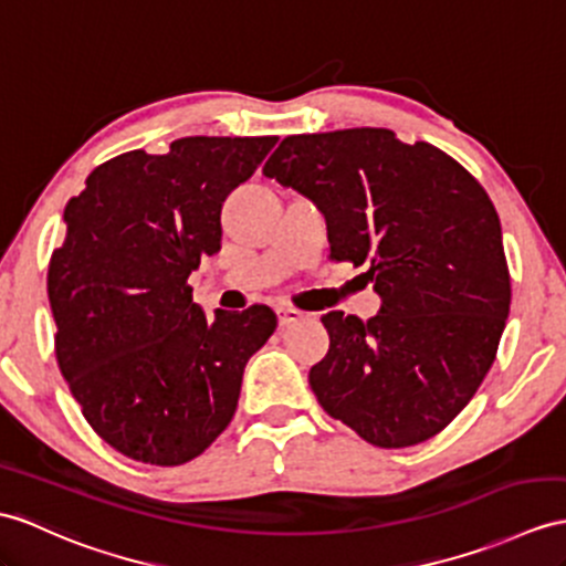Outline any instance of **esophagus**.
I'll use <instances>...</instances> for the list:
<instances>
[{
  "label": "esophagus",
  "instance_id": "obj_1",
  "mask_svg": "<svg viewBox=\"0 0 566 566\" xmlns=\"http://www.w3.org/2000/svg\"><path fill=\"white\" fill-rule=\"evenodd\" d=\"M275 314H279V324L285 328V326H291V324H297L300 319H302V316H305V314H302L300 310H295V307H279V310H275Z\"/></svg>",
  "mask_w": 566,
  "mask_h": 566
}]
</instances>
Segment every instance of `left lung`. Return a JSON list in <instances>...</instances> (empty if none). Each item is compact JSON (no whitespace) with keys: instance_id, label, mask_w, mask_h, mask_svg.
I'll return each instance as SVG.
<instances>
[{"instance_id":"8db88e82","label":"left lung","mask_w":566,"mask_h":566,"mask_svg":"<svg viewBox=\"0 0 566 566\" xmlns=\"http://www.w3.org/2000/svg\"><path fill=\"white\" fill-rule=\"evenodd\" d=\"M264 175L314 201L331 259L369 264L381 297L367 322L322 316L316 401L381 449L442 432L490 371L512 302L485 189L444 150L375 127L285 136Z\"/></svg>"}]
</instances>
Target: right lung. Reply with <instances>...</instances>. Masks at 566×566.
<instances>
[{
  "mask_svg": "<svg viewBox=\"0 0 566 566\" xmlns=\"http://www.w3.org/2000/svg\"><path fill=\"white\" fill-rule=\"evenodd\" d=\"M275 142L185 136L163 156L129 150L66 203L48 269L54 353L88 424L124 457L182 465L235 416L244 365L275 314L206 316L187 279L220 250L223 201Z\"/></svg>",
  "mask_w": 566,
  "mask_h": 566,
  "instance_id": "add662e5",
  "label": "right lung"
}]
</instances>
